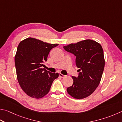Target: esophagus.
<instances>
[{"label": "esophagus", "mask_w": 122, "mask_h": 122, "mask_svg": "<svg viewBox=\"0 0 122 122\" xmlns=\"http://www.w3.org/2000/svg\"><path fill=\"white\" fill-rule=\"evenodd\" d=\"M59 76L61 77V78H63V77H65V75H63V74H61V73H59Z\"/></svg>", "instance_id": "34e87169"}]
</instances>
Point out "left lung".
Here are the masks:
<instances>
[{
  "mask_svg": "<svg viewBox=\"0 0 122 122\" xmlns=\"http://www.w3.org/2000/svg\"><path fill=\"white\" fill-rule=\"evenodd\" d=\"M76 56L78 76H72L74 83L67 88L73 98L81 99L92 94L100 82L105 67L103 51L100 44L87 39L63 46Z\"/></svg>",
  "mask_w": 122,
  "mask_h": 122,
  "instance_id": "1",
  "label": "left lung"
}]
</instances>
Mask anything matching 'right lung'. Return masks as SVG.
Returning a JSON list of instances; mask_svg holds the SVG:
<instances>
[{
  "mask_svg": "<svg viewBox=\"0 0 122 122\" xmlns=\"http://www.w3.org/2000/svg\"><path fill=\"white\" fill-rule=\"evenodd\" d=\"M58 45L32 38L21 41L15 56L19 83L23 91L33 98L40 99L50 91L53 81L59 77L43 69L50 51Z\"/></svg>",
  "mask_w": 122,
  "mask_h": 122,
  "instance_id": "1",
  "label": "right lung"
}]
</instances>
